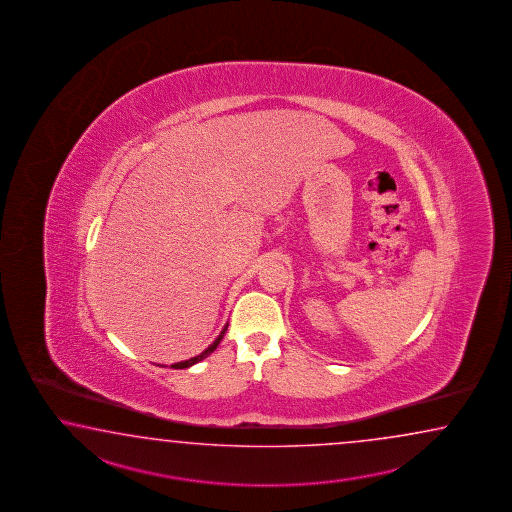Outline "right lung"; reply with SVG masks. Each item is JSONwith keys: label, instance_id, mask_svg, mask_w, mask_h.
I'll use <instances>...</instances> for the list:
<instances>
[{"label": "right lung", "instance_id": "1", "mask_svg": "<svg viewBox=\"0 0 512 512\" xmlns=\"http://www.w3.org/2000/svg\"><path fill=\"white\" fill-rule=\"evenodd\" d=\"M225 331H227V326L223 327V331L219 333V337L208 346L201 355H197V357H194V359L185 360V362H177V364H172L170 368H174V370H183V368H190V366H194V364H197L199 360L207 359L208 355L214 351V349L218 348L219 342H221V338H223V335H225Z\"/></svg>", "mask_w": 512, "mask_h": 512}]
</instances>
